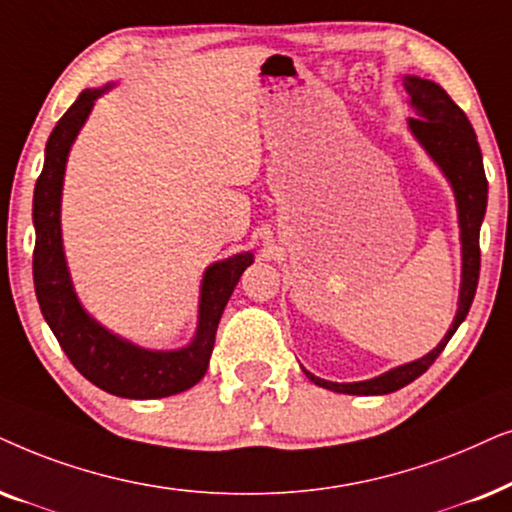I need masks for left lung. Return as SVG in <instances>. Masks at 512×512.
<instances>
[{"label": "left lung", "instance_id": "obj_1", "mask_svg": "<svg viewBox=\"0 0 512 512\" xmlns=\"http://www.w3.org/2000/svg\"><path fill=\"white\" fill-rule=\"evenodd\" d=\"M405 88L412 98V107L417 109L419 117L410 119L412 133L417 135L421 145L428 149V154L438 161V166L445 170V175L452 182L456 203H459V224H461V243H463V281L459 295V313H456L452 327L445 339L428 353V356L414 360L410 365L395 367V370L381 374L377 379L358 381V384H335L313 377L311 372L304 374L313 384L330 388L337 393L349 395H384L393 393L398 388L412 384L421 377L428 367L435 363V358L445 351V346L456 327L468 316L470 304H473L475 290H478L480 278V224L487 210V177L482 166V154L478 138H475L473 126L463 109L445 93V88L428 79L405 77Z\"/></svg>", "mask_w": 512, "mask_h": 512}]
</instances>
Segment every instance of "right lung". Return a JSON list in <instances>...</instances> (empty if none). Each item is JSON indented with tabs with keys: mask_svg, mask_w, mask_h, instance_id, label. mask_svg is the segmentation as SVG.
Segmentation results:
<instances>
[{
	"mask_svg": "<svg viewBox=\"0 0 512 512\" xmlns=\"http://www.w3.org/2000/svg\"><path fill=\"white\" fill-rule=\"evenodd\" d=\"M105 91V88H102ZM102 91H84L67 109L46 142V161L34 187L32 217L37 241L32 252L34 292L46 323L56 335L60 349L84 377L102 391L119 398L149 400L166 398L199 384L208 370L217 323L245 267L252 264L250 252L217 262L206 271L201 288L199 332L187 349L156 353L121 342L86 316L74 295L60 243V192H63L65 161L72 140L91 112L93 100Z\"/></svg>",
	"mask_w": 512,
	"mask_h": 512,
	"instance_id": "add662e5",
	"label": "right lung"
}]
</instances>
